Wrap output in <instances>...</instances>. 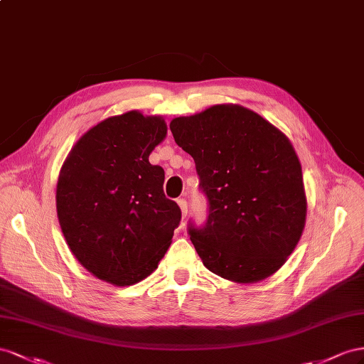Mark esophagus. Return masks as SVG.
<instances>
[{"label": "esophagus", "mask_w": 364, "mask_h": 364, "mask_svg": "<svg viewBox=\"0 0 364 364\" xmlns=\"http://www.w3.org/2000/svg\"><path fill=\"white\" fill-rule=\"evenodd\" d=\"M178 205H180V209H181V215H183V218H186L188 216V201H186L184 198H180L178 201Z\"/></svg>", "instance_id": "1"}]
</instances>
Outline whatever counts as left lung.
<instances>
[{
  "instance_id": "obj_1",
  "label": "left lung",
  "mask_w": 364,
  "mask_h": 364,
  "mask_svg": "<svg viewBox=\"0 0 364 364\" xmlns=\"http://www.w3.org/2000/svg\"><path fill=\"white\" fill-rule=\"evenodd\" d=\"M171 131L209 203L205 224L188 228L205 268L237 284L276 273L306 218L302 166L285 134L240 105L176 117Z\"/></svg>"
}]
</instances>
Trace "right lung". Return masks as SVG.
<instances>
[{
  "mask_svg": "<svg viewBox=\"0 0 364 364\" xmlns=\"http://www.w3.org/2000/svg\"><path fill=\"white\" fill-rule=\"evenodd\" d=\"M168 127L128 111L97 123L62 164L58 220L71 253L112 285L140 282L159 267L181 221L163 192L164 171L149 163Z\"/></svg>",
  "mask_w": 364,
  "mask_h": 364,
  "instance_id": "obj_1",
  "label": "right lung"
}]
</instances>
